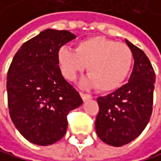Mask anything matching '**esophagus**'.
<instances>
[{
    "mask_svg": "<svg viewBox=\"0 0 161 161\" xmlns=\"http://www.w3.org/2000/svg\"><path fill=\"white\" fill-rule=\"evenodd\" d=\"M80 95H81V97H82V99H83L84 101L89 100V99H91V98H92V96H91L90 94H85V93H83V92H80Z\"/></svg>",
    "mask_w": 161,
    "mask_h": 161,
    "instance_id": "34e87169",
    "label": "esophagus"
}]
</instances>
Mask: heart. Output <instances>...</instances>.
<instances>
[{
	"mask_svg": "<svg viewBox=\"0 0 161 161\" xmlns=\"http://www.w3.org/2000/svg\"><path fill=\"white\" fill-rule=\"evenodd\" d=\"M58 63L63 76L68 80H74L88 65L90 75L83 83L107 92L118 88L127 78L133 64V54L123 43L97 36L80 41L75 51L61 47Z\"/></svg>",
	"mask_w": 161,
	"mask_h": 161,
	"instance_id": "b5f03b06",
	"label": "heart"
}]
</instances>
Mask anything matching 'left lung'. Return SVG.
Segmentation results:
<instances>
[{
	"label": "left lung",
	"mask_w": 161,
	"mask_h": 161,
	"mask_svg": "<svg viewBox=\"0 0 161 161\" xmlns=\"http://www.w3.org/2000/svg\"><path fill=\"white\" fill-rule=\"evenodd\" d=\"M133 54L134 66L128 83L98 97L95 129L99 138L112 146L134 140L146 127L152 113L155 73L145 53L125 40Z\"/></svg>",
	"instance_id": "obj_1"
}]
</instances>
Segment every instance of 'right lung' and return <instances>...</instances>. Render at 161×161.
Listing matches in <instances>:
<instances>
[{"mask_svg": "<svg viewBox=\"0 0 161 161\" xmlns=\"http://www.w3.org/2000/svg\"><path fill=\"white\" fill-rule=\"evenodd\" d=\"M75 38L69 31L44 30L23 44L10 65L7 92L11 119L34 144L60 140L67 130L68 113L83 103L58 63L59 49Z\"/></svg>", "mask_w": 161, "mask_h": 161, "instance_id": "add662e5", "label": "right lung"}]
</instances>
